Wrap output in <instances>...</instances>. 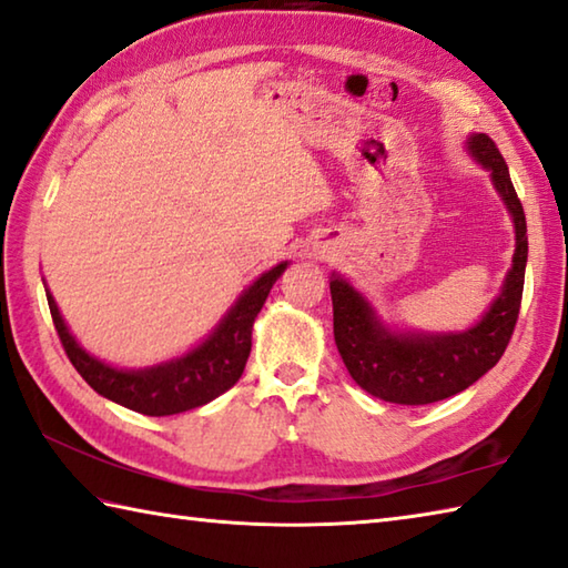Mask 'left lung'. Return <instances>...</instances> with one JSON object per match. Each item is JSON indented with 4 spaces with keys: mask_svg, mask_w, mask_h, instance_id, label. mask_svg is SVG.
Wrapping results in <instances>:
<instances>
[{
    "mask_svg": "<svg viewBox=\"0 0 568 568\" xmlns=\"http://www.w3.org/2000/svg\"><path fill=\"white\" fill-rule=\"evenodd\" d=\"M467 155L483 165L497 195L515 224V254L501 282L499 294L487 312L463 331L423 334L390 326L344 274L331 272V302H334V338L351 378L363 390L385 403L427 405L463 393L485 376L505 353L515 331L524 270H527V220L511 185L505 158L485 133L467 135Z\"/></svg>",
    "mask_w": 568,
    "mask_h": 568,
    "instance_id": "left-lung-1",
    "label": "left lung"
}]
</instances>
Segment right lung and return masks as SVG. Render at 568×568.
Here are the masks:
<instances>
[{
    "label": "right lung",
    "mask_w": 568,
    "mask_h": 568,
    "mask_svg": "<svg viewBox=\"0 0 568 568\" xmlns=\"http://www.w3.org/2000/svg\"><path fill=\"white\" fill-rule=\"evenodd\" d=\"M286 266L288 262H280L270 272L256 276L197 346L145 368H118L85 351L63 321L47 282L44 288L53 326L81 378L103 398L128 410L163 417L200 408L242 378L252 351L254 318Z\"/></svg>",
    "instance_id": "add662e5"
}]
</instances>
